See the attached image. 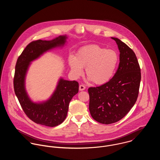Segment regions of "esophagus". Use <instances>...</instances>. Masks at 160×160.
Wrapping results in <instances>:
<instances>
[{
  "label": "esophagus",
  "instance_id": "1",
  "mask_svg": "<svg viewBox=\"0 0 160 160\" xmlns=\"http://www.w3.org/2000/svg\"><path fill=\"white\" fill-rule=\"evenodd\" d=\"M85 89H86V86L84 85L81 84L79 86V91H84V90H85Z\"/></svg>",
  "mask_w": 160,
  "mask_h": 160
}]
</instances>
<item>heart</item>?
I'll list each match as a JSON object with an SVG mask.
<instances>
[{"label":"heart","mask_w":160,"mask_h":160,"mask_svg":"<svg viewBox=\"0 0 160 160\" xmlns=\"http://www.w3.org/2000/svg\"><path fill=\"white\" fill-rule=\"evenodd\" d=\"M118 63V56L115 51L98 45L82 47L75 57L69 58V65L75 78L83 74V68L85 67L89 80L98 85L105 84L112 79Z\"/></svg>","instance_id":"heart-1"}]
</instances>
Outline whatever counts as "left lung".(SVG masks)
Instances as JSON below:
<instances>
[{
  "label": "left lung",
  "instance_id": "8db88e82",
  "mask_svg": "<svg viewBox=\"0 0 160 160\" xmlns=\"http://www.w3.org/2000/svg\"><path fill=\"white\" fill-rule=\"evenodd\" d=\"M118 45L119 67L107 83L89 88V111L97 122L110 124L124 118L136 102L141 72L134 51L120 39L112 38Z\"/></svg>",
  "mask_w": 160,
  "mask_h": 160
}]
</instances>
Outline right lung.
Instances as JSON below:
<instances>
[{
    "instance_id": "obj_1",
    "label": "right lung",
    "mask_w": 160,
    "mask_h": 160,
    "mask_svg": "<svg viewBox=\"0 0 160 160\" xmlns=\"http://www.w3.org/2000/svg\"><path fill=\"white\" fill-rule=\"evenodd\" d=\"M67 38L64 35L51 41H32L26 47L18 58L13 79L15 93L25 114L37 124L55 127L62 123L67 116L69 102L79 91L77 81L60 78L49 99L34 103L29 98L25 89V78L31 62L47 51L64 46Z\"/></svg>"
}]
</instances>
